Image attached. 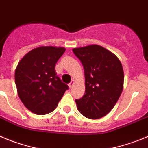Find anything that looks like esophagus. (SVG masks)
Returning <instances> with one entry per match:
<instances>
[{
	"instance_id": "34e87169",
	"label": "esophagus",
	"mask_w": 148,
	"mask_h": 148,
	"mask_svg": "<svg viewBox=\"0 0 148 148\" xmlns=\"http://www.w3.org/2000/svg\"><path fill=\"white\" fill-rule=\"evenodd\" d=\"M74 80H71V82L69 84V87L70 88H71L73 87V86H74Z\"/></svg>"
}]
</instances>
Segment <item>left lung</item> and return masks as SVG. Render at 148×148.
I'll return each instance as SVG.
<instances>
[{"label": "left lung", "instance_id": "left-lung-1", "mask_svg": "<svg viewBox=\"0 0 148 148\" xmlns=\"http://www.w3.org/2000/svg\"><path fill=\"white\" fill-rule=\"evenodd\" d=\"M73 52L82 62L86 91L76 99L79 112L88 119L107 115L116 105L123 90L124 71L116 56L99 45L74 48Z\"/></svg>", "mask_w": 148, "mask_h": 148}]
</instances>
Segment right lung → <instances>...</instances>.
Returning <instances> with one entry per match:
<instances>
[{
    "instance_id": "obj_1",
    "label": "right lung",
    "mask_w": 148,
    "mask_h": 148,
    "mask_svg": "<svg viewBox=\"0 0 148 148\" xmlns=\"http://www.w3.org/2000/svg\"><path fill=\"white\" fill-rule=\"evenodd\" d=\"M65 51L63 47L40 46L29 51L18 62L14 74L18 96L34 114L51 113L69 89L55 71L56 63Z\"/></svg>"
}]
</instances>
